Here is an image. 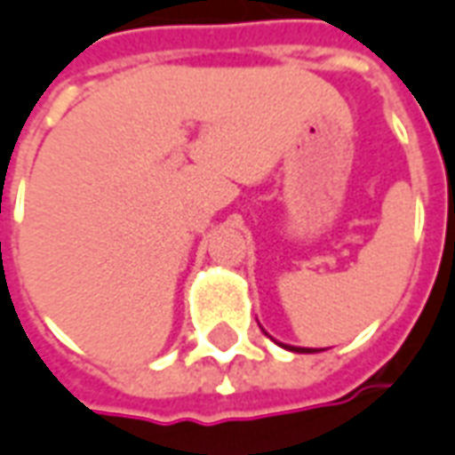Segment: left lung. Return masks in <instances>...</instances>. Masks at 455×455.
<instances>
[{
  "label": "left lung",
  "mask_w": 455,
  "mask_h": 455,
  "mask_svg": "<svg viewBox=\"0 0 455 455\" xmlns=\"http://www.w3.org/2000/svg\"><path fill=\"white\" fill-rule=\"evenodd\" d=\"M289 350H294V353H315V350H308V347H289Z\"/></svg>",
  "instance_id": "1"
}]
</instances>
